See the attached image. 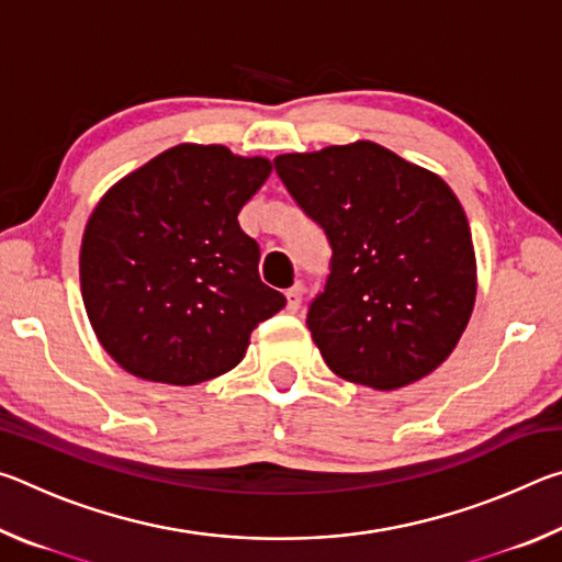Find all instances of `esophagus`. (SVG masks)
Returning <instances> with one entry per match:
<instances>
[{
	"label": "esophagus",
	"instance_id": "34e87169",
	"mask_svg": "<svg viewBox=\"0 0 562 562\" xmlns=\"http://www.w3.org/2000/svg\"><path fill=\"white\" fill-rule=\"evenodd\" d=\"M302 294H304V284L302 282H294L292 288L284 292V297H288V312H297L300 310Z\"/></svg>",
	"mask_w": 562,
	"mask_h": 562
}]
</instances>
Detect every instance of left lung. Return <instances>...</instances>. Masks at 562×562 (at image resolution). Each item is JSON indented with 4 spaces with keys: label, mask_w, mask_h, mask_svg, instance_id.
Returning a JSON list of instances; mask_svg holds the SVG:
<instances>
[{
    "label": "left lung",
    "mask_w": 562,
    "mask_h": 562,
    "mask_svg": "<svg viewBox=\"0 0 562 562\" xmlns=\"http://www.w3.org/2000/svg\"><path fill=\"white\" fill-rule=\"evenodd\" d=\"M274 170L331 245L307 312L331 372L394 392L441 367L479 288L471 227L446 180L374 140L282 154Z\"/></svg>",
    "instance_id": "1"
}]
</instances>
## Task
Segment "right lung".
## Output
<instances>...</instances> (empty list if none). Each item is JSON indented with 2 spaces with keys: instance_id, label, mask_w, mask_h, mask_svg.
<instances>
[{
  "instance_id": "add662e5",
  "label": "right lung",
  "mask_w": 562,
  "mask_h": 562,
  "mask_svg": "<svg viewBox=\"0 0 562 562\" xmlns=\"http://www.w3.org/2000/svg\"><path fill=\"white\" fill-rule=\"evenodd\" d=\"M270 173L262 156L180 144L103 193L81 237V297L121 369L158 384L207 382L240 364L252 329L284 307L237 223Z\"/></svg>"
}]
</instances>
